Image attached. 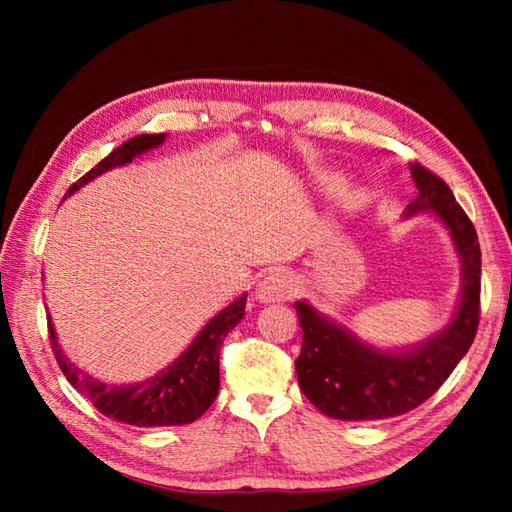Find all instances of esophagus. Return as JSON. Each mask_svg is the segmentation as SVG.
<instances>
[{
  "label": "esophagus",
  "mask_w": 512,
  "mask_h": 512,
  "mask_svg": "<svg viewBox=\"0 0 512 512\" xmlns=\"http://www.w3.org/2000/svg\"><path fill=\"white\" fill-rule=\"evenodd\" d=\"M295 290H297L295 279L286 273H281V270H273V273H268L262 281H259L255 297L262 303L288 301L292 295H295Z\"/></svg>",
  "instance_id": "obj_1"
}]
</instances>
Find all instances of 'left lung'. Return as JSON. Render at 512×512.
Returning a JSON list of instances; mask_svg holds the SVG:
<instances>
[{
  "instance_id": "left-lung-1",
  "label": "left lung",
  "mask_w": 512,
  "mask_h": 512,
  "mask_svg": "<svg viewBox=\"0 0 512 512\" xmlns=\"http://www.w3.org/2000/svg\"><path fill=\"white\" fill-rule=\"evenodd\" d=\"M418 195L405 217L427 211L449 231L462 264L460 303L453 319L429 339L405 350H380L325 317L308 301H295L303 330L295 361L299 387L328 418L385 420L431 398L469 352L480 321L482 253L477 233L455 195L436 173L411 165Z\"/></svg>"
}]
</instances>
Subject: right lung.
<instances>
[{
	"mask_svg": "<svg viewBox=\"0 0 512 512\" xmlns=\"http://www.w3.org/2000/svg\"><path fill=\"white\" fill-rule=\"evenodd\" d=\"M167 134H140L116 147L110 156L90 169L81 180L68 189V195L79 191L83 184L103 176L114 167H125L134 158L165 143ZM246 292L237 297L231 306L220 310L204 325L191 345L176 361L169 363L147 380L134 385H107L99 378L85 374L63 354L57 341V332L48 317V332L54 358L70 385L81 391L103 416L134 427H176L198 420L213 405L220 389V347L235 325L244 319Z\"/></svg>",
	"mask_w": 512,
	"mask_h": 512,
	"instance_id": "obj_1",
	"label": "right lung"
}]
</instances>
